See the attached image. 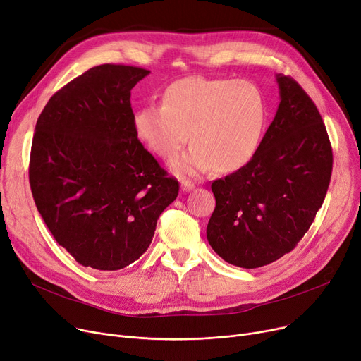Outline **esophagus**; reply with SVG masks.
<instances>
[{
	"instance_id": "obj_1",
	"label": "esophagus",
	"mask_w": 361,
	"mask_h": 361,
	"mask_svg": "<svg viewBox=\"0 0 361 361\" xmlns=\"http://www.w3.org/2000/svg\"><path fill=\"white\" fill-rule=\"evenodd\" d=\"M195 188V185L191 182V180H188V179H182V182H180V190L183 191V192H190V191H192Z\"/></svg>"
}]
</instances>
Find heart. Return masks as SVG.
<instances>
[{
  "label": "heart",
  "instance_id": "heart-1",
  "mask_svg": "<svg viewBox=\"0 0 361 361\" xmlns=\"http://www.w3.org/2000/svg\"><path fill=\"white\" fill-rule=\"evenodd\" d=\"M266 123L267 102L255 83L204 76L170 83L163 104H147L133 117L138 140L163 159H173L191 140V148L171 161L180 176L244 167L259 149Z\"/></svg>",
  "mask_w": 361,
  "mask_h": 361
}]
</instances>
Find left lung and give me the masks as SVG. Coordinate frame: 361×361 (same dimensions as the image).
Instances as JSON below:
<instances>
[{
	"instance_id": "obj_1",
	"label": "left lung",
	"mask_w": 361,
	"mask_h": 361,
	"mask_svg": "<svg viewBox=\"0 0 361 361\" xmlns=\"http://www.w3.org/2000/svg\"><path fill=\"white\" fill-rule=\"evenodd\" d=\"M276 82L279 107L254 157L212 183L209 244L244 269L270 264L295 248L332 175V147L314 102L293 78L276 75Z\"/></svg>"
}]
</instances>
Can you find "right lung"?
<instances>
[{"instance_id": "obj_1", "label": "right lung", "mask_w": 361, "mask_h": 361, "mask_svg": "<svg viewBox=\"0 0 361 361\" xmlns=\"http://www.w3.org/2000/svg\"><path fill=\"white\" fill-rule=\"evenodd\" d=\"M148 75L95 66L51 97L38 117L32 195L56 241L85 267L118 270L138 260L179 192L133 129L130 91Z\"/></svg>"}]
</instances>
